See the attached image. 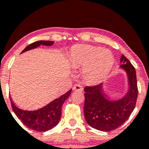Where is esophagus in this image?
Masks as SVG:
<instances>
[{
	"mask_svg": "<svg viewBox=\"0 0 149 149\" xmlns=\"http://www.w3.org/2000/svg\"><path fill=\"white\" fill-rule=\"evenodd\" d=\"M72 89H73V91H79V92H82V90H83L82 86L80 85H74V86H73Z\"/></svg>",
	"mask_w": 149,
	"mask_h": 149,
	"instance_id": "obj_1",
	"label": "esophagus"
}]
</instances>
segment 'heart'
I'll use <instances>...</instances> for the list:
<instances>
[{"label":"heart","instance_id":"heart-1","mask_svg":"<svg viewBox=\"0 0 149 149\" xmlns=\"http://www.w3.org/2000/svg\"><path fill=\"white\" fill-rule=\"evenodd\" d=\"M73 67H83L82 76L89 83H98L107 76L113 67L112 53L101 47L87 44L73 46L71 50Z\"/></svg>","mask_w":149,"mask_h":149}]
</instances>
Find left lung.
Instances as JSON below:
<instances>
[{"mask_svg": "<svg viewBox=\"0 0 149 149\" xmlns=\"http://www.w3.org/2000/svg\"><path fill=\"white\" fill-rule=\"evenodd\" d=\"M120 69L126 73L128 89L121 98L110 99L104 84L86 87L84 114L87 123L96 130L111 131L123 124L135 107L138 89L135 69L124 55L120 59Z\"/></svg>", "mask_w": 149, "mask_h": 149, "instance_id": "left-lung-1", "label": "left lung"}]
</instances>
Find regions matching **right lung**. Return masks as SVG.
I'll list each match as a JSON object with an SVG mask.
<instances>
[{
	"instance_id": "obj_1",
	"label": "right lung",
	"mask_w": 149,
	"mask_h": 149,
	"mask_svg": "<svg viewBox=\"0 0 149 149\" xmlns=\"http://www.w3.org/2000/svg\"><path fill=\"white\" fill-rule=\"evenodd\" d=\"M53 44L54 42L52 41H38L26 46L21 53L35 49L41 45L51 46ZM71 92V89H70L65 94L62 95L58 98H55L42 108L32 111L24 110L18 107L12 101L11 96L10 99L14 114L25 126L35 131L45 132L53 128L59 123L62 114V105L69 97Z\"/></svg>"
}]
</instances>
